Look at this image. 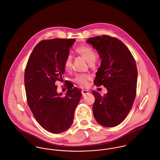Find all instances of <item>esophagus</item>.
Wrapping results in <instances>:
<instances>
[{"instance_id":"esophagus-1","label":"esophagus","mask_w":160,"mask_h":160,"mask_svg":"<svg viewBox=\"0 0 160 160\" xmlns=\"http://www.w3.org/2000/svg\"><path fill=\"white\" fill-rule=\"evenodd\" d=\"M81 92H82V96H84V95H87V94L88 93L89 91H88V90H82Z\"/></svg>"}]
</instances>
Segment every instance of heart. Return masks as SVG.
Segmentation results:
<instances>
[{
  "instance_id": "obj_1",
  "label": "heart",
  "mask_w": 160,
  "mask_h": 160,
  "mask_svg": "<svg viewBox=\"0 0 160 160\" xmlns=\"http://www.w3.org/2000/svg\"><path fill=\"white\" fill-rule=\"evenodd\" d=\"M76 51L79 55L87 60L89 64L94 63L97 58L96 51L89 46H81L76 49ZM72 65V57L71 54H68L64 61V68L66 71H70ZM91 80V76L85 74H79L74 79L75 83L81 87H86L88 85L89 81Z\"/></svg>"
}]
</instances>
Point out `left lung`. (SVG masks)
Segmentation results:
<instances>
[{
    "instance_id": "obj_1",
    "label": "left lung",
    "mask_w": 160,
    "mask_h": 160,
    "mask_svg": "<svg viewBox=\"0 0 160 160\" xmlns=\"http://www.w3.org/2000/svg\"><path fill=\"white\" fill-rule=\"evenodd\" d=\"M102 58L94 84L103 85L108 93L102 97L95 90L93 105L97 122L106 127L121 123L131 110L136 95L138 70L135 60L128 48L120 40L109 35L89 38Z\"/></svg>"
}]
</instances>
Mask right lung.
Returning <instances> with one entry per match:
<instances>
[{
    "mask_svg": "<svg viewBox=\"0 0 160 160\" xmlns=\"http://www.w3.org/2000/svg\"><path fill=\"white\" fill-rule=\"evenodd\" d=\"M75 39L42 40L33 48L24 73L27 102L38 123L50 132L68 130L81 97L77 87H68L67 94L57 92V81L63 80L64 61Z\"/></svg>",
    "mask_w": 160,
    "mask_h": 160,
    "instance_id": "add662e5",
    "label": "right lung"
}]
</instances>
